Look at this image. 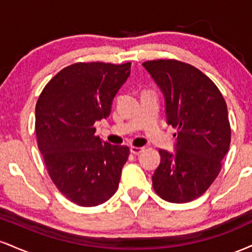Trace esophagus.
I'll return each instance as SVG.
<instances>
[{
	"instance_id": "34e87169",
	"label": "esophagus",
	"mask_w": 252,
	"mask_h": 252,
	"mask_svg": "<svg viewBox=\"0 0 252 252\" xmlns=\"http://www.w3.org/2000/svg\"><path fill=\"white\" fill-rule=\"evenodd\" d=\"M143 150H144V148H142V147H131V148H130V152H131V154H134V155L141 154Z\"/></svg>"
}]
</instances>
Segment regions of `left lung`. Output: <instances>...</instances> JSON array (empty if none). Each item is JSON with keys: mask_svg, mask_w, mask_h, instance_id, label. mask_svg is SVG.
<instances>
[{"mask_svg": "<svg viewBox=\"0 0 252 252\" xmlns=\"http://www.w3.org/2000/svg\"><path fill=\"white\" fill-rule=\"evenodd\" d=\"M142 65L162 91L167 123L178 132L174 153L158 150L153 189L166 201L189 202L213 184L230 148L226 102L216 84L189 63L158 59Z\"/></svg>", "mask_w": 252, "mask_h": 252, "instance_id": "left-lung-1", "label": "left lung"}]
</instances>
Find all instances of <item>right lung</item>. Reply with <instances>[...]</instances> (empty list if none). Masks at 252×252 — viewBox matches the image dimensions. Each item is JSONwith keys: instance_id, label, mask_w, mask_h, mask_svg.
I'll use <instances>...</instances> for the list:
<instances>
[{"instance_id": "add662e5", "label": "right lung", "mask_w": 252, "mask_h": 252, "mask_svg": "<svg viewBox=\"0 0 252 252\" xmlns=\"http://www.w3.org/2000/svg\"><path fill=\"white\" fill-rule=\"evenodd\" d=\"M131 63H76L58 72L40 94L35 134L46 168L57 189L83 207L115 194L129 147L112 146L94 135L106 118Z\"/></svg>"}]
</instances>
